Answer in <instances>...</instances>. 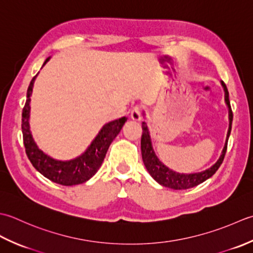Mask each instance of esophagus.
Here are the masks:
<instances>
[{
    "label": "esophagus",
    "instance_id": "1",
    "mask_svg": "<svg viewBox=\"0 0 253 253\" xmlns=\"http://www.w3.org/2000/svg\"><path fill=\"white\" fill-rule=\"evenodd\" d=\"M131 119L133 121H141V109L138 107H134L131 110Z\"/></svg>",
    "mask_w": 253,
    "mask_h": 253
}]
</instances>
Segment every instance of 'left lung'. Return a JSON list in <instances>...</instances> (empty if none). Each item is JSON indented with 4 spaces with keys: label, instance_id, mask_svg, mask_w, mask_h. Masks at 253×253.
I'll list each match as a JSON object with an SVG mask.
<instances>
[{
    "label": "left lung",
    "instance_id": "1",
    "mask_svg": "<svg viewBox=\"0 0 253 253\" xmlns=\"http://www.w3.org/2000/svg\"><path fill=\"white\" fill-rule=\"evenodd\" d=\"M220 85L223 86L224 94H225L224 95L225 104L228 108L229 126H228L227 135H226L224 148L223 151H221V154L219 158L217 159V162H216L214 165H212L210 168L203 170V171L193 172V173H181L168 168L166 165L159 161L155 151H154L151 132L148 130L146 122L144 121L142 123L143 133H142V138H141V151H142L143 163L145 165L148 173L151 174L156 182L163 185V187L173 189V190H184V189L193 188L195 185L202 183L205 181V180H208L209 178L212 177L213 174L217 171V169L219 168L221 163H223L226 151H227V143H228V138L231 131V125H233V111H231L230 101H229V92H228L227 87H226L223 81H220ZM143 117L146 118L145 111H143Z\"/></svg>",
    "mask_w": 253,
    "mask_h": 253
}]
</instances>
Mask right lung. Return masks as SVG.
<instances>
[{
  "label": "right lung",
  "instance_id": "right-lung-1",
  "mask_svg": "<svg viewBox=\"0 0 253 253\" xmlns=\"http://www.w3.org/2000/svg\"><path fill=\"white\" fill-rule=\"evenodd\" d=\"M50 59L51 56L45 59L42 66H44ZM38 74L34 76L28 86L27 100H26L22 115L24 145L28 159L37 171L55 183L62 185H75L88 181L100 168L110 144L120 133L122 126H125L126 121V117L102 126L88 147L80 156L69 159V161H61V159L51 157L39 148L32 131H30V100H32L30 97H32L34 84Z\"/></svg>",
  "mask_w": 253,
  "mask_h": 253
}]
</instances>
